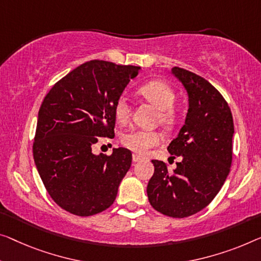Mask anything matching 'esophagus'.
<instances>
[{
	"instance_id": "obj_1",
	"label": "esophagus",
	"mask_w": 261,
	"mask_h": 261,
	"mask_svg": "<svg viewBox=\"0 0 261 261\" xmlns=\"http://www.w3.org/2000/svg\"><path fill=\"white\" fill-rule=\"evenodd\" d=\"M132 161H134V163H138V162L144 161V158L141 157V155H138V154H134V155H132Z\"/></svg>"
}]
</instances>
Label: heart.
Returning <instances> with one entry per match:
<instances>
[{
  "label": "heart",
  "mask_w": 261,
  "mask_h": 261,
  "mask_svg": "<svg viewBox=\"0 0 261 261\" xmlns=\"http://www.w3.org/2000/svg\"><path fill=\"white\" fill-rule=\"evenodd\" d=\"M139 95L159 110V120L165 126H172L176 122V112L172 106L176 99L172 88L162 81L146 82L138 89ZM114 115L117 122L126 124L131 117V108L125 96H120L114 104ZM163 141L159 131L130 130L122 136L123 145L135 153L145 154L151 147L157 146Z\"/></svg>",
  "instance_id": "1"
}]
</instances>
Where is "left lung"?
I'll return each instance as SVG.
<instances>
[{"label": "left lung", "mask_w": 261, "mask_h": 261, "mask_svg": "<svg viewBox=\"0 0 261 261\" xmlns=\"http://www.w3.org/2000/svg\"><path fill=\"white\" fill-rule=\"evenodd\" d=\"M171 72L189 97L185 124L168 146L181 162L169 171L164 162L152 161L154 172L146 192L158 212L185 218L205 208L226 180L234 126L230 107L210 82L178 67Z\"/></svg>", "instance_id": "1"}]
</instances>
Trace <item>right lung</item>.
Listing matches in <instances>:
<instances>
[{
	"mask_svg": "<svg viewBox=\"0 0 261 261\" xmlns=\"http://www.w3.org/2000/svg\"><path fill=\"white\" fill-rule=\"evenodd\" d=\"M141 70L93 60L54 85L38 111L34 161L54 201L72 215L89 217L114 204L132 162L130 150L92 152L97 137L115 136L114 104Z\"/></svg>",
	"mask_w": 261,
	"mask_h": 261,
	"instance_id": "add662e5",
	"label": "right lung"
}]
</instances>
